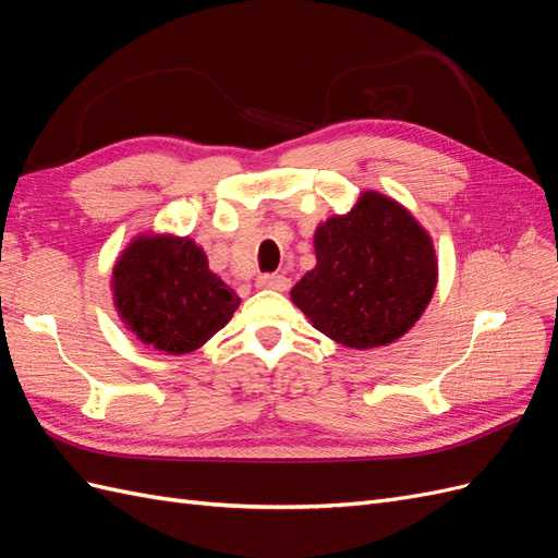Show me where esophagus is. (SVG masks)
Here are the masks:
<instances>
[{
	"instance_id": "obj_1",
	"label": "esophagus",
	"mask_w": 558,
	"mask_h": 558,
	"mask_svg": "<svg viewBox=\"0 0 558 558\" xmlns=\"http://www.w3.org/2000/svg\"><path fill=\"white\" fill-rule=\"evenodd\" d=\"M260 289H269V291H289L291 279L283 277V275H263L256 281Z\"/></svg>"
}]
</instances>
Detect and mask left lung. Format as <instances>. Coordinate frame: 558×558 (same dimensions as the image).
I'll list each match as a JSON object with an SVG mask.
<instances>
[{"instance_id":"obj_1","label":"left lung","mask_w":558,"mask_h":558,"mask_svg":"<svg viewBox=\"0 0 558 558\" xmlns=\"http://www.w3.org/2000/svg\"><path fill=\"white\" fill-rule=\"evenodd\" d=\"M314 269L291 291L316 330L351 349L386 347L414 328L437 286L428 230L408 207L363 191L314 230Z\"/></svg>"}]
</instances>
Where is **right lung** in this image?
<instances>
[{
	"label": "right lung",
	"instance_id": "1",
	"mask_svg": "<svg viewBox=\"0 0 558 558\" xmlns=\"http://www.w3.org/2000/svg\"><path fill=\"white\" fill-rule=\"evenodd\" d=\"M113 307L146 347L181 356L205 347L240 307V295L209 269L195 240L142 232L116 258Z\"/></svg>",
	"mask_w": 558,
	"mask_h": 558
}]
</instances>
